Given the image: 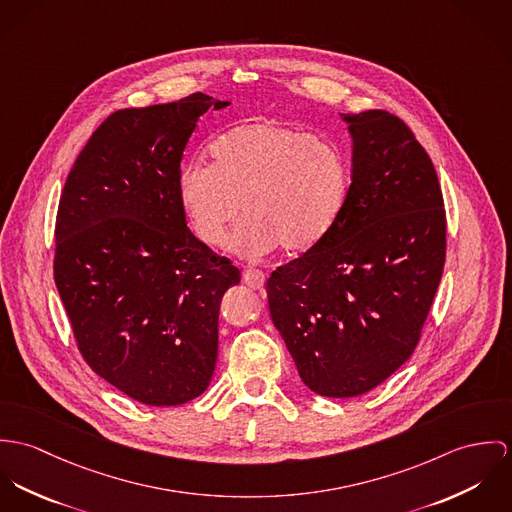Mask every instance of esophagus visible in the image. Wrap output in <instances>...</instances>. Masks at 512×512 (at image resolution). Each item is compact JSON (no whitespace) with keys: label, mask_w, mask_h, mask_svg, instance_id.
<instances>
[{"label":"esophagus","mask_w":512,"mask_h":512,"mask_svg":"<svg viewBox=\"0 0 512 512\" xmlns=\"http://www.w3.org/2000/svg\"><path fill=\"white\" fill-rule=\"evenodd\" d=\"M243 283L247 284V286H251V288H263V284H265V273L259 271V269L249 267V269L243 271Z\"/></svg>","instance_id":"34e87169"}]
</instances>
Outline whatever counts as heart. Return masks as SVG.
I'll return each mask as SVG.
<instances>
[{"mask_svg":"<svg viewBox=\"0 0 512 512\" xmlns=\"http://www.w3.org/2000/svg\"><path fill=\"white\" fill-rule=\"evenodd\" d=\"M210 165L178 172V198L206 245H220L239 210L247 216L229 247L247 257L279 245L300 253L320 243L340 216L347 165L340 149L271 119L243 123L210 145Z\"/></svg>","mask_w":512,"mask_h":512,"instance_id":"1","label":"heart"}]
</instances>
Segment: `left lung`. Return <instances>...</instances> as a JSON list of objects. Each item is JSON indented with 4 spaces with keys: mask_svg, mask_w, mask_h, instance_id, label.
Returning <instances> with one entry per match:
<instances>
[{
    "mask_svg": "<svg viewBox=\"0 0 512 512\" xmlns=\"http://www.w3.org/2000/svg\"><path fill=\"white\" fill-rule=\"evenodd\" d=\"M341 119L353 171L340 216L267 281L300 379L332 398L375 389L412 355L446 261L444 198L414 133L383 110Z\"/></svg>",
    "mask_w": 512,
    "mask_h": 512,
    "instance_id": "1",
    "label": "left lung"
}]
</instances>
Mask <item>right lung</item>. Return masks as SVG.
Instances as JSON below:
<instances>
[{"label":"right lung","instance_id":"add662e5","mask_svg":"<svg viewBox=\"0 0 512 512\" xmlns=\"http://www.w3.org/2000/svg\"><path fill=\"white\" fill-rule=\"evenodd\" d=\"M202 92L110 115L66 178L55 283L96 375L149 406L200 397L218 359L222 296L239 269L186 226L178 172Z\"/></svg>","mask_w":512,"mask_h":512}]
</instances>
